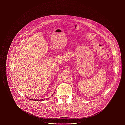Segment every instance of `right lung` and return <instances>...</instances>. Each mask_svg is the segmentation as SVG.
Here are the masks:
<instances>
[{
  "instance_id": "1",
  "label": "right lung",
  "mask_w": 125,
  "mask_h": 125,
  "mask_svg": "<svg viewBox=\"0 0 125 125\" xmlns=\"http://www.w3.org/2000/svg\"><path fill=\"white\" fill-rule=\"evenodd\" d=\"M54 93H55V92H54ZM53 95V94L52 95V96ZM29 100H31V99H29ZM45 99H41V100H35V99H32V100H33V101H44Z\"/></svg>"
}]
</instances>
